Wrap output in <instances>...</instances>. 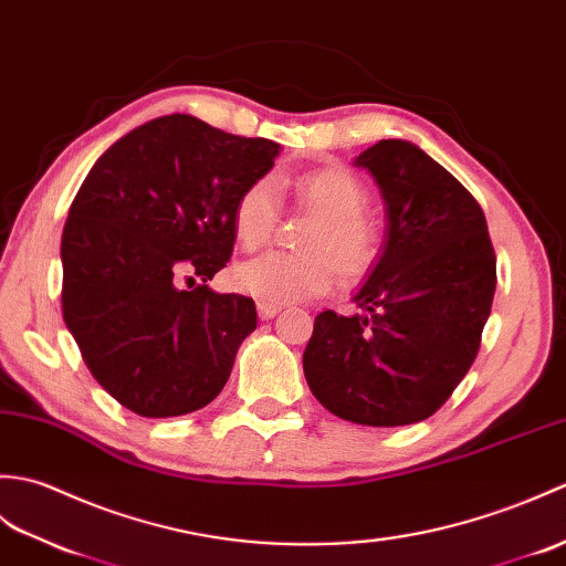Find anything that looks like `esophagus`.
<instances>
[{"mask_svg":"<svg viewBox=\"0 0 566 566\" xmlns=\"http://www.w3.org/2000/svg\"><path fill=\"white\" fill-rule=\"evenodd\" d=\"M256 310H259V317H261V319H273V317L279 315V312H281V307H279V305L263 303V300H259V303H256Z\"/></svg>","mask_w":566,"mask_h":566,"instance_id":"obj_1","label":"esophagus"}]
</instances>
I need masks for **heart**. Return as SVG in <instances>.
I'll return each instance as SVG.
<instances>
[{"instance_id": "heart-1", "label": "heart", "mask_w": 566, "mask_h": 566, "mask_svg": "<svg viewBox=\"0 0 566 566\" xmlns=\"http://www.w3.org/2000/svg\"><path fill=\"white\" fill-rule=\"evenodd\" d=\"M295 193L322 216L307 237L312 254L266 251L234 269L237 287L271 305L329 293L336 281V266L344 273H360L370 266L378 251V228L363 212L368 206V191L354 174L336 167L303 174L295 181ZM275 220L279 186L271 177L249 184L232 212L237 242L244 249L263 247Z\"/></svg>"}]
</instances>
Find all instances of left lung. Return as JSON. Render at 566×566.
I'll return each instance as SVG.
<instances>
[{"label": "left lung", "instance_id": "obj_1", "mask_svg": "<svg viewBox=\"0 0 566 566\" xmlns=\"http://www.w3.org/2000/svg\"><path fill=\"white\" fill-rule=\"evenodd\" d=\"M380 186L385 249L354 295L358 315L324 310L303 356L312 395L338 419H429L468 375L492 312L496 256L480 203L407 140L354 161Z\"/></svg>", "mask_w": 566, "mask_h": 566}]
</instances>
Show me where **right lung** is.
<instances>
[{"mask_svg": "<svg viewBox=\"0 0 566 566\" xmlns=\"http://www.w3.org/2000/svg\"><path fill=\"white\" fill-rule=\"evenodd\" d=\"M279 147L171 113L123 135L86 174L62 230V317L125 409L181 417L228 382L256 307L206 283L232 256L237 198Z\"/></svg>", "mask_w": 566, "mask_h": 566, "instance_id": "1", "label": "right lung"}]
</instances>
